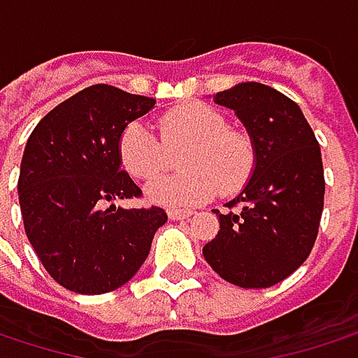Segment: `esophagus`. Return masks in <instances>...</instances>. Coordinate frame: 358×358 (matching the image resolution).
<instances>
[{
	"label": "esophagus",
	"instance_id": "esophagus-1",
	"mask_svg": "<svg viewBox=\"0 0 358 358\" xmlns=\"http://www.w3.org/2000/svg\"><path fill=\"white\" fill-rule=\"evenodd\" d=\"M190 215H192V211H186V209H170L168 211V217L170 220H176V222L178 220H188Z\"/></svg>",
	"mask_w": 358,
	"mask_h": 358
}]
</instances>
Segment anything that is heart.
<instances>
[{"label": "heart", "instance_id": "b5f03b06", "mask_svg": "<svg viewBox=\"0 0 358 358\" xmlns=\"http://www.w3.org/2000/svg\"><path fill=\"white\" fill-rule=\"evenodd\" d=\"M162 141L141 122H128L115 143L120 166L128 176L151 180L170 166V153L178 151L174 176L153 180L147 196L166 205H196L241 192L255 174L257 145L247 130L228 126L226 115L207 103H186L168 109L159 117Z\"/></svg>", "mask_w": 358, "mask_h": 358}]
</instances>
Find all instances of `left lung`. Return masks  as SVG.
<instances>
[{
	"mask_svg": "<svg viewBox=\"0 0 358 358\" xmlns=\"http://www.w3.org/2000/svg\"><path fill=\"white\" fill-rule=\"evenodd\" d=\"M234 109L257 145V168L245 190L220 213L205 261L230 284L269 288L311 255L323 211L322 149L301 108L280 91L243 83L215 95Z\"/></svg>",
	"mask_w": 358,
	"mask_h": 358,
	"instance_id": "obj_1",
	"label": "left lung"
}]
</instances>
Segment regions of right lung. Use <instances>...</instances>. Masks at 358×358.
Wrapping results in <instances>:
<instances>
[{
  "label": "right lung",
  "mask_w": 358,
  "mask_h": 358,
  "mask_svg": "<svg viewBox=\"0 0 358 358\" xmlns=\"http://www.w3.org/2000/svg\"><path fill=\"white\" fill-rule=\"evenodd\" d=\"M155 99L93 85L51 109L29 136L18 194L24 232L47 273L78 294L124 286L145 263L168 222L162 207L122 209L106 203L138 199L120 170V130Z\"/></svg>",
  "instance_id": "add662e5"
}]
</instances>
